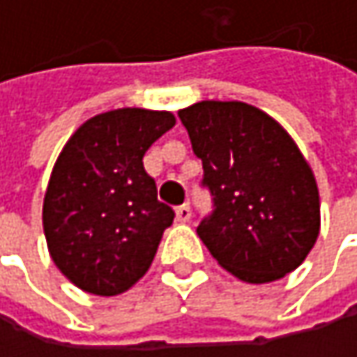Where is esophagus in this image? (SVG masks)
Here are the masks:
<instances>
[{
	"instance_id": "1",
	"label": "esophagus",
	"mask_w": 357,
	"mask_h": 357,
	"mask_svg": "<svg viewBox=\"0 0 357 357\" xmlns=\"http://www.w3.org/2000/svg\"><path fill=\"white\" fill-rule=\"evenodd\" d=\"M176 217H178V221H181V223H188L190 217H192L190 204H181V206H178V208H176Z\"/></svg>"
}]
</instances>
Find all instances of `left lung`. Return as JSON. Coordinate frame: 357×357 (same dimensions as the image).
I'll return each mask as SVG.
<instances>
[{"label": "left lung", "instance_id": "left-lung-1", "mask_svg": "<svg viewBox=\"0 0 357 357\" xmlns=\"http://www.w3.org/2000/svg\"><path fill=\"white\" fill-rule=\"evenodd\" d=\"M178 115L213 200L196 227L213 258L248 283L277 281L298 268L319 238L321 202L291 136L240 101H202Z\"/></svg>", "mask_w": 357, "mask_h": 357}]
</instances>
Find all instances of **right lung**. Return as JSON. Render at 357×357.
Wrapping results in <instances>:
<instances>
[{"mask_svg": "<svg viewBox=\"0 0 357 357\" xmlns=\"http://www.w3.org/2000/svg\"><path fill=\"white\" fill-rule=\"evenodd\" d=\"M174 126L169 111L115 109L66 142L47 185L43 227L53 262L76 287L117 296L149 271L176 213L157 200L142 157Z\"/></svg>", "mask_w": 357, "mask_h": 357, "instance_id": "add662e5", "label": "right lung"}]
</instances>
